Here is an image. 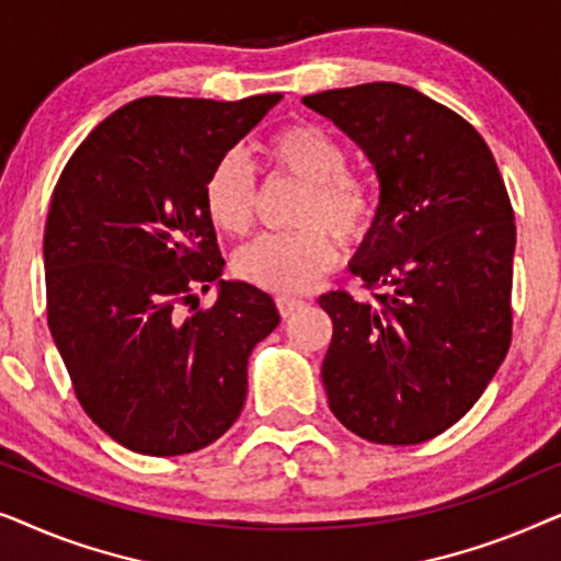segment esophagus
<instances>
[{"label":"esophagus","instance_id":"esophagus-1","mask_svg":"<svg viewBox=\"0 0 561 561\" xmlns=\"http://www.w3.org/2000/svg\"><path fill=\"white\" fill-rule=\"evenodd\" d=\"M275 306H278L280 317H290V313H296L298 309H301L304 298H296V296H278V298H275Z\"/></svg>","mask_w":561,"mask_h":561}]
</instances>
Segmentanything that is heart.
I'll use <instances>...</instances> for the list:
<instances>
[{"label": "heart", "mask_w": 561, "mask_h": 561, "mask_svg": "<svg viewBox=\"0 0 561 561\" xmlns=\"http://www.w3.org/2000/svg\"><path fill=\"white\" fill-rule=\"evenodd\" d=\"M278 173L306 183L294 232H273L237 252L234 275L273 294H298L332 271L342 242H363L378 217L370 179L347 168L342 140L313 122H290L265 142ZM206 217L219 232L244 237L255 221L257 181L248 160L229 150L214 160L202 186Z\"/></svg>", "instance_id": "b5f03b06"}]
</instances>
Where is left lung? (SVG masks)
Returning a JSON list of instances; mask_svg holds the SVG:
<instances>
[{
  "label": "left lung",
  "instance_id": "obj_1",
  "mask_svg": "<svg viewBox=\"0 0 561 561\" xmlns=\"http://www.w3.org/2000/svg\"><path fill=\"white\" fill-rule=\"evenodd\" d=\"M367 152L378 217L350 271L375 301L332 290L329 409L375 444H421L478 403L511 347L516 225L470 122L401 83L304 96Z\"/></svg>",
  "mask_w": 561,
  "mask_h": 561
}]
</instances>
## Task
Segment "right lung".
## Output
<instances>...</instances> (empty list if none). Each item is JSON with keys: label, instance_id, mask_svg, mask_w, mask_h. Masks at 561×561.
Segmentation results:
<instances>
[{"label": "right lung", "instance_id": "1", "mask_svg": "<svg viewBox=\"0 0 561 561\" xmlns=\"http://www.w3.org/2000/svg\"><path fill=\"white\" fill-rule=\"evenodd\" d=\"M280 94L145 96L91 129L45 221L53 342L89 419L122 447L175 457L217 442L248 398V357L278 327L273 298L221 280L202 186ZM220 286L209 310L182 311Z\"/></svg>", "mask_w": 561, "mask_h": 561}]
</instances>
